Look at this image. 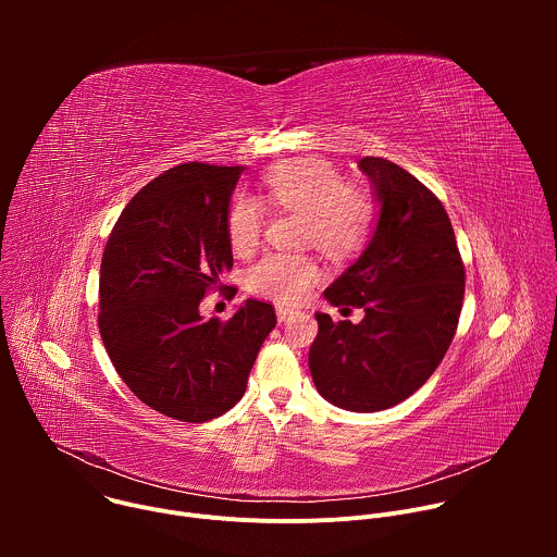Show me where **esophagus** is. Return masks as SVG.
<instances>
[{
	"mask_svg": "<svg viewBox=\"0 0 557 557\" xmlns=\"http://www.w3.org/2000/svg\"><path fill=\"white\" fill-rule=\"evenodd\" d=\"M275 312H277V320H280V322H286V320H290V317H293L297 310H293V308H288V306H277Z\"/></svg>",
	"mask_w": 557,
	"mask_h": 557,
	"instance_id": "esophagus-1",
	"label": "esophagus"
}]
</instances>
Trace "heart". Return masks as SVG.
Listing matches in <instances>:
<instances>
[{
	"instance_id": "1",
	"label": "heart",
	"mask_w": 557,
	"mask_h": 557,
	"mask_svg": "<svg viewBox=\"0 0 557 557\" xmlns=\"http://www.w3.org/2000/svg\"><path fill=\"white\" fill-rule=\"evenodd\" d=\"M267 191L280 207L306 215V243L331 258L357 253L374 224L372 198L344 183V176L322 158H299L275 165L264 176ZM264 226L262 205L251 196H235L226 211V235L235 253L258 247ZM320 277L308 256L269 253L249 269L247 282L256 295L297 304Z\"/></svg>"
}]
</instances>
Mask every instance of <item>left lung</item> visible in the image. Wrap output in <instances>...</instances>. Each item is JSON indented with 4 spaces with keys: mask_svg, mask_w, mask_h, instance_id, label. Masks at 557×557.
Returning <instances> with one entry per match:
<instances>
[{
    "mask_svg": "<svg viewBox=\"0 0 557 557\" xmlns=\"http://www.w3.org/2000/svg\"><path fill=\"white\" fill-rule=\"evenodd\" d=\"M379 220L368 247L326 290L333 306L363 308L359 324L314 312L308 368L317 392L350 412L406 401L443 361L462 308L465 267L441 200L410 172L366 156Z\"/></svg>",
    "mask_w": 557,
    "mask_h": 557,
    "instance_id": "left-lung-1",
    "label": "left lung"
}]
</instances>
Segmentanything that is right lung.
I'll return each instance as SVG.
<instances>
[{"label": "right lung", "mask_w": 557, "mask_h": 557, "mask_svg": "<svg viewBox=\"0 0 557 557\" xmlns=\"http://www.w3.org/2000/svg\"><path fill=\"white\" fill-rule=\"evenodd\" d=\"M243 172L185 163L153 178L123 209L101 260L99 331L119 376L145 406L185 423L243 399L277 324L258 299L228 322L200 314L205 293L233 267L226 211Z\"/></svg>", "instance_id": "1"}]
</instances>
